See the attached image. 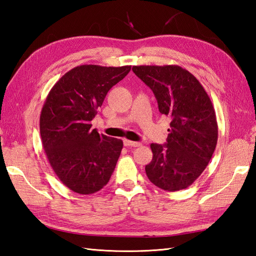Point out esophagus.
Here are the masks:
<instances>
[{
  "label": "esophagus",
  "mask_w": 256,
  "mask_h": 256,
  "mask_svg": "<svg viewBox=\"0 0 256 256\" xmlns=\"http://www.w3.org/2000/svg\"><path fill=\"white\" fill-rule=\"evenodd\" d=\"M123 143L125 146H128V148H138V146H140V143L133 142V140H124Z\"/></svg>",
  "instance_id": "1"
}]
</instances>
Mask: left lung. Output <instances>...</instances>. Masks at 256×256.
<instances>
[{
    "mask_svg": "<svg viewBox=\"0 0 256 256\" xmlns=\"http://www.w3.org/2000/svg\"><path fill=\"white\" fill-rule=\"evenodd\" d=\"M132 70L153 91L160 112L172 118L167 143L150 144L153 160L145 166L146 175L167 192L186 189L206 170L218 142L210 98L199 80L180 66H133Z\"/></svg>",
    "mask_w": 256,
    "mask_h": 256,
    "instance_id": "8db88e82",
    "label": "left lung"
}]
</instances>
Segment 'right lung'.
Listing matches in <instances>:
<instances>
[{
  "instance_id": "add662e5",
  "label": "right lung",
  "mask_w": 256,
  "mask_h": 256,
  "mask_svg": "<svg viewBox=\"0 0 256 256\" xmlns=\"http://www.w3.org/2000/svg\"><path fill=\"white\" fill-rule=\"evenodd\" d=\"M130 70L81 64L64 74L46 98L40 118L42 148L59 180L74 192L94 194L110 180L123 142L92 130L91 121Z\"/></svg>"
}]
</instances>
